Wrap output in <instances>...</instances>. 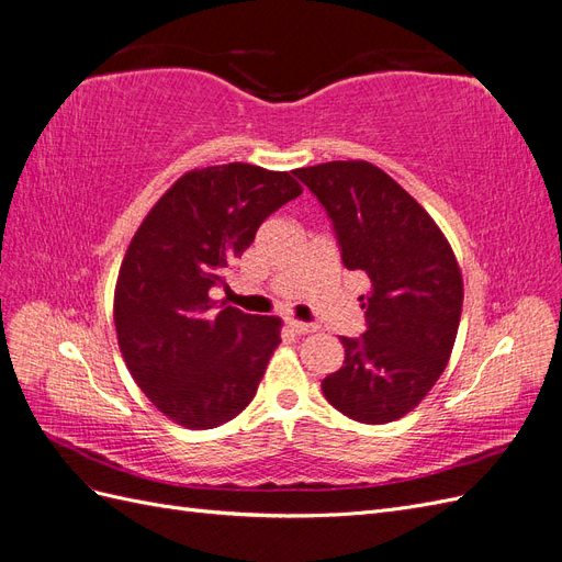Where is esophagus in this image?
Wrapping results in <instances>:
<instances>
[{
  "instance_id": "1",
  "label": "esophagus",
  "mask_w": 562,
  "mask_h": 562,
  "mask_svg": "<svg viewBox=\"0 0 562 562\" xmlns=\"http://www.w3.org/2000/svg\"><path fill=\"white\" fill-rule=\"evenodd\" d=\"M288 328H291L297 335H310V333L318 330V326H314V323H304V321H297V318H288Z\"/></svg>"
}]
</instances>
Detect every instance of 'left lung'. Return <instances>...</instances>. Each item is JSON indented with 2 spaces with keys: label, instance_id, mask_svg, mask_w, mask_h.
Segmentation results:
<instances>
[{
  "label": "left lung",
  "instance_id": "8db88e82",
  "mask_svg": "<svg viewBox=\"0 0 562 562\" xmlns=\"http://www.w3.org/2000/svg\"><path fill=\"white\" fill-rule=\"evenodd\" d=\"M295 176L333 220L345 267L370 279L368 328L339 337L345 363L323 380V396L356 422H394L443 375L462 316V269L434 217L375 164L328 161Z\"/></svg>",
  "mask_w": 562,
  "mask_h": 562
}]
</instances>
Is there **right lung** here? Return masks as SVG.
I'll return each instance as SVG.
<instances>
[{
	"label": "right lung",
	"instance_id": "right-lung-1",
	"mask_svg": "<svg viewBox=\"0 0 562 562\" xmlns=\"http://www.w3.org/2000/svg\"><path fill=\"white\" fill-rule=\"evenodd\" d=\"M300 194L285 171L241 161L194 168L131 239L114 288L119 349L135 384L180 427H220L258 391L281 318L229 304L217 312L211 288L225 285L258 227Z\"/></svg>",
	"mask_w": 562,
	"mask_h": 562
}]
</instances>
